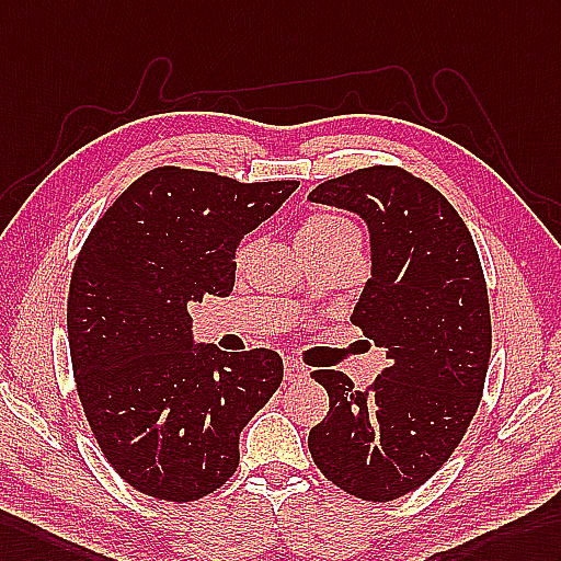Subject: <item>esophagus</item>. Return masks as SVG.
I'll use <instances>...</instances> for the list:
<instances>
[{
  "label": "esophagus",
  "instance_id": "34e87169",
  "mask_svg": "<svg viewBox=\"0 0 561 561\" xmlns=\"http://www.w3.org/2000/svg\"><path fill=\"white\" fill-rule=\"evenodd\" d=\"M307 366L305 364H299L297 359H285V364H283V378L288 380V383H297V380H302V378H307Z\"/></svg>",
  "mask_w": 561,
  "mask_h": 561
}]
</instances>
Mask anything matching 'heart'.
I'll list each match as a JSON object with an SVG mask.
<instances>
[{
	"mask_svg": "<svg viewBox=\"0 0 561 561\" xmlns=\"http://www.w3.org/2000/svg\"><path fill=\"white\" fill-rule=\"evenodd\" d=\"M299 250H343V248H362V236L357 226L343 216L335 214H311L297 230ZM250 252V242H242L238 259H244Z\"/></svg>",
	"mask_w": 561,
	"mask_h": 561,
	"instance_id": "b5f03b06",
	"label": "heart"
}]
</instances>
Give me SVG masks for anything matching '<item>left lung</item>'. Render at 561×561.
I'll list each match as a JSON object with an SVG mask.
<instances>
[{
    "label": "left lung",
    "mask_w": 561,
    "mask_h": 561,
    "mask_svg": "<svg viewBox=\"0 0 561 561\" xmlns=\"http://www.w3.org/2000/svg\"><path fill=\"white\" fill-rule=\"evenodd\" d=\"M309 199L368 226L371 278L352 323L390 359L366 390L343 371L311 374L331 409L309 453L345 493L390 502L443 467L481 402L493 343L481 259L453 204L404 169L352 171Z\"/></svg>",
    "instance_id": "8db88e82"
}]
</instances>
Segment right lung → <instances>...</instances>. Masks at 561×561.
I'll return each mask as SVG.
<instances>
[{"label":"right lung","mask_w":561,"mask_h":561,"mask_svg":"<svg viewBox=\"0 0 561 561\" xmlns=\"http://www.w3.org/2000/svg\"><path fill=\"white\" fill-rule=\"evenodd\" d=\"M297 185L147 171L76 259L66 323L78 398L106 461L149 497L181 504L221 488L240 431L280 386L278 352L195 345L187 309L233 293L240 240Z\"/></svg>","instance_id":"add662e5"}]
</instances>
